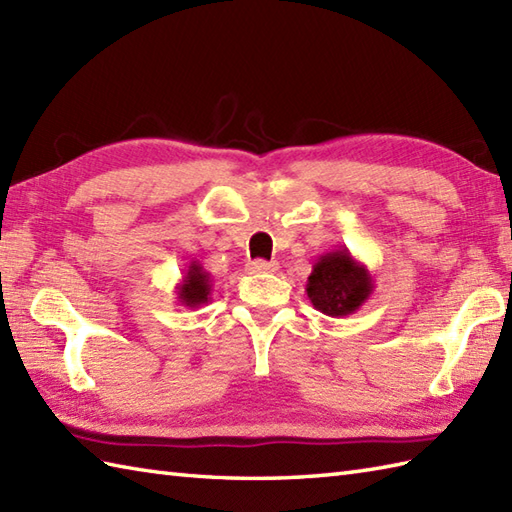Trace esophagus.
<instances>
[{
	"label": "esophagus",
	"instance_id": "34e87169",
	"mask_svg": "<svg viewBox=\"0 0 512 512\" xmlns=\"http://www.w3.org/2000/svg\"><path fill=\"white\" fill-rule=\"evenodd\" d=\"M277 268H279L277 262H266V259H253V262L246 264V270H248V273H253V275H259V273H275Z\"/></svg>",
	"mask_w": 512,
	"mask_h": 512
}]
</instances>
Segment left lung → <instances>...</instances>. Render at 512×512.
<instances>
[{
	"label": "left lung",
	"instance_id": "left-lung-1",
	"mask_svg": "<svg viewBox=\"0 0 512 512\" xmlns=\"http://www.w3.org/2000/svg\"><path fill=\"white\" fill-rule=\"evenodd\" d=\"M306 292L314 308L339 319L363 306L374 292V279L367 266L350 255V250L339 248L317 259Z\"/></svg>",
	"mask_w": 512,
	"mask_h": 512
}]
</instances>
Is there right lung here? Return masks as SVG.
<instances>
[{"instance_id":"obj_1","label":"right lung","mask_w":512,"mask_h":512,"mask_svg":"<svg viewBox=\"0 0 512 512\" xmlns=\"http://www.w3.org/2000/svg\"><path fill=\"white\" fill-rule=\"evenodd\" d=\"M213 281L200 262H191L182 281L176 286V299L184 308H200L211 301Z\"/></svg>"}]
</instances>
